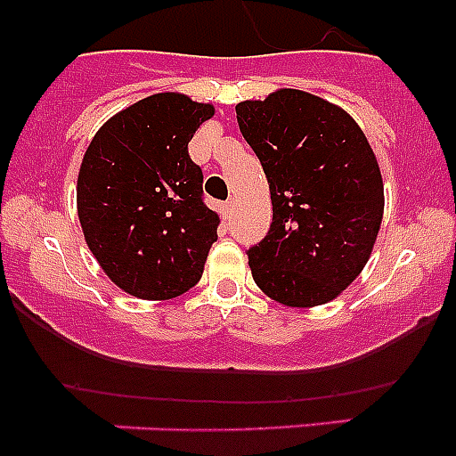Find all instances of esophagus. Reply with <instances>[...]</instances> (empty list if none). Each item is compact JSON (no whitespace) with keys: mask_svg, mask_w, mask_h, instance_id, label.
<instances>
[{"mask_svg":"<svg viewBox=\"0 0 456 456\" xmlns=\"http://www.w3.org/2000/svg\"><path fill=\"white\" fill-rule=\"evenodd\" d=\"M219 209H221V216H225V219H228L232 212V200H228V203H221Z\"/></svg>","mask_w":456,"mask_h":456,"instance_id":"34e87169","label":"esophagus"}]
</instances>
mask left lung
<instances>
[{"mask_svg":"<svg viewBox=\"0 0 456 456\" xmlns=\"http://www.w3.org/2000/svg\"><path fill=\"white\" fill-rule=\"evenodd\" d=\"M272 193L267 237L248 248L253 281L289 308L329 304L368 265L384 219V180L356 120L297 88L235 107Z\"/></svg>","mask_w":456,"mask_h":456,"instance_id":"8db88e82","label":"left lung"}]
</instances>
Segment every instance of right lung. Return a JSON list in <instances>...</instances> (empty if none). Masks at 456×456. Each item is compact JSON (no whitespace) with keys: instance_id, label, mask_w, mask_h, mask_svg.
<instances>
[{"instance_id":"1","label":"right lung","mask_w":456,"mask_h":456,"mask_svg":"<svg viewBox=\"0 0 456 456\" xmlns=\"http://www.w3.org/2000/svg\"><path fill=\"white\" fill-rule=\"evenodd\" d=\"M215 116L183 93H155L95 132L77 175V216L102 272L123 292L175 299L203 276L219 215L203 203L189 141Z\"/></svg>"}]
</instances>
